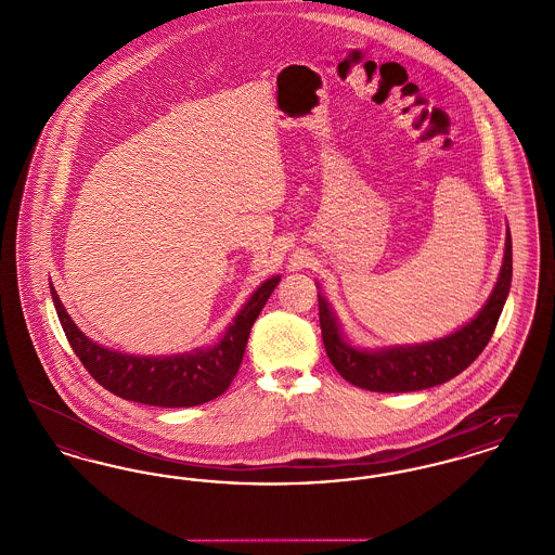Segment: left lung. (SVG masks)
I'll return each instance as SVG.
<instances>
[{
  "label": "left lung",
  "instance_id": "left-lung-1",
  "mask_svg": "<svg viewBox=\"0 0 555 555\" xmlns=\"http://www.w3.org/2000/svg\"><path fill=\"white\" fill-rule=\"evenodd\" d=\"M512 285V235L505 231V251L498 283L487 304L470 322L441 339L389 347H353L345 339L339 318L318 293L320 331L331 364L347 383L376 393H408L443 385L468 369L487 347ZM318 287V283H317ZM320 289V287H318Z\"/></svg>",
  "mask_w": 555,
  "mask_h": 555
}]
</instances>
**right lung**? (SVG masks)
<instances>
[{
  "instance_id": "obj_1",
  "label": "right lung",
  "mask_w": 555,
  "mask_h": 555,
  "mask_svg": "<svg viewBox=\"0 0 555 555\" xmlns=\"http://www.w3.org/2000/svg\"><path fill=\"white\" fill-rule=\"evenodd\" d=\"M279 283L281 274L266 279L216 344L175 356H134L91 341L66 312L52 281L50 291L68 344L104 389L145 405L191 408L211 401L229 389L241 366L251 326Z\"/></svg>"
}]
</instances>
